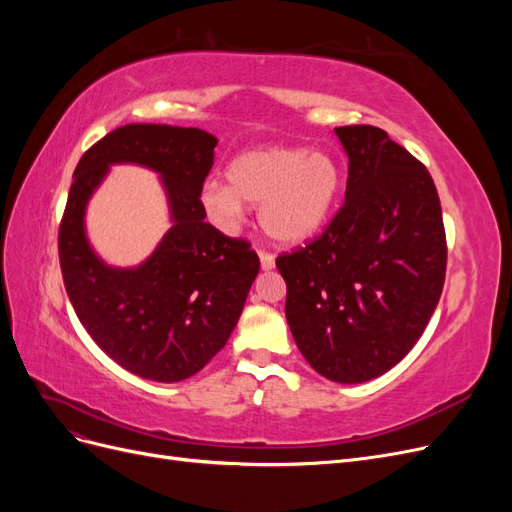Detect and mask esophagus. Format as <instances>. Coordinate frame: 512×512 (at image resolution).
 <instances>
[{"label": "esophagus", "mask_w": 512, "mask_h": 512, "mask_svg": "<svg viewBox=\"0 0 512 512\" xmlns=\"http://www.w3.org/2000/svg\"><path fill=\"white\" fill-rule=\"evenodd\" d=\"M258 258H260V267L262 271H271L275 267V256L269 254V252H258Z\"/></svg>", "instance_id": "1"}]
</instances>
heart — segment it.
I'll return each mask as SVG.
<instances>
[{
  "mask_svg": "<svg viewBox=\"0 0 512 512\" xmlns=\"http://www.w3.org/2000/svg\"><path fill=\"white\" fill-rule=\"evenodd\" d=\"M228 183L209 181L200 194L211 220L232 228L247 205H260L262 230L277 243L299 245L329 222L342 192V168L327 151L260 147L230 162Z\"/></svg>",
  "mask_w": 512,
  "mask_h": 512,
  "instance_id": "obj_1",
  "label": "heart"
}]
</instances>
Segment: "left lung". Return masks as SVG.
<instances>
[{"label": "left lung", "mask_w": 512, "mask_h": 512, "mask_svg": "<svg viewBox=\"0 0 512 512\" xmlns=\"http://www.w3.org/2000/svg\"><path fill=\"white\" fill-rule=\"evenodd\" d=\"M335 134L346 203L322 237L277 258L305 361L339 384L374 380L414 348L440 301L446 237L427 168L374 126Z\"/></svg>", "instance_id": "8db88e82"}]
</instances>
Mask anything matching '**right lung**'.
<instances>
[{
	"mask_svg": "<svg viewBox=\"0 0 512 512\" xmlns=\"http://www.w3.org/2000/svg\"><path fill=\"white\" fill-rule=\"evenodd\" d=\"M218 138L198 128L128 123L106 134L74 170L59 262L66 292L91 339L132 374L179 382L194 376L235 331L260 260L250 243L205 222L200 203ZM113 163L161 175L171 228L141 266L113 268L90 247L84 213Z\"/></svg>",
	"mask_w": 512,
	"mask_h": 512,
	"instance_id": "add662e5",
	"label": "right lung"
}]
</instances>
